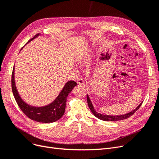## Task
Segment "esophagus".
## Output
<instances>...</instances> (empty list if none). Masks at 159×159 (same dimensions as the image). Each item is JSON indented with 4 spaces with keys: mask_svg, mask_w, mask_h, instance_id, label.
I'll return each instance as SVG.
<instances>
[{
    "mask_svg": "<svg viewBox=\"0 0 159 159\" xmlns=\"http://www.w3.org/2000/svg\"><path fill=\"white\" fill-rule=\"evenodd\" d=\"M78 83L80 85H85V82L82 78H80L78 81Z\"/></svg>",
    "mask_w": 159,
    "mask_h": 159,
    "instance_id": "obj_1",
    "label": "esophagus"
}]
</instances>
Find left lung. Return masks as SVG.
Listing matches in <instances>:
<instances>
[{
  "instance_id": "1",
  "label": "left lung",
  "mask_w": 159,
  "mask_h": 159,
  "mask_svg": "<svg viewBox=\"0 0 159 159\" xmlns=\"http://www.w3.org/2000/svg\"><path fill=\"white\" fill-rule=\"evenodd\" d=\"M87 101H88V106L91 110V111L92 112V113L94 115V116H95L97 118L101 119V120H103V121H121V120H123L125 119H127L129 117H130L131 116L135 113V111L140 108V107L141 106V105L143 103V102L141 103H140V105H138L137 107L133 110V111L131 112H129L127 114H125V115H116V116H113V115H102V114H100L98 113V112H96L92 103H91V101L89 99V96L87 95Z\"/></svg>"
}]
</instances>
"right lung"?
<instances>
[{
    "mask_svg": "<svg viewBox=\"0 0 159 159\" xmlns=\"http://www.w3.org/2000/svg\"><path fill=\"white\" fill-rule=\"evenodd\" d=\"M38 35H39V34H37L36 35L31 38L28 42H29L30 41L33 40L34 38H35ZM14 67L13 68L11 78L12 90L14 97L15 98L18 107H20L22 111L28 118L37 122L48 123L55 122L63 116L65 113L67 98H68L69 93L74 88L75 86L78 85L76 82L74 81H68L66 84L64 88L61 90L59 95L57 96V98L52 103L44 107H36L28 105L25 102H23L22 99L20 97L16 88L15 82H14Z\"/></svg>",
    "mask_w": 159,
    "mask_h": 159,
    "instance_id": "1",
    "label": "right lung"
}]
</instances>
